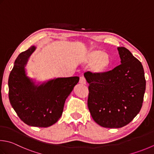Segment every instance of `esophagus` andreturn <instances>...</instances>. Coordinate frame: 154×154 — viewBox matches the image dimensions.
I'll return each instance as SVG.
<instances>
[{
	"mask_svg": "<svg viewBox=\"0 0 154 154\" xmlns=\"http://www.w3.org/2000/svg\"><path fill=\"white\" fill-rule=\"evenodd\" d=\"M79 83H80L81 84H83V85H85V84H86V79H85V78L83 76L80 77Z\"/></svg>",
	"mask_w": 154,
	"mask_h": 154,
	"instance_id": "obj_1",
	"label": "esophagus"
}]
</instances>
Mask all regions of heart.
Returning <instances> with one entry per match:
<instances>
[{"instance_id": "obj_1", "label": "heart", "mask_w": 154, "mask_h": 154, "mask_svg": "<svg viewBox=\"0 0 154 154\" xmlns=\"http://www.w3.org/2000/svg\"><path fill=\"white\" fill-rule=\"evenodd\" d=\"M85 64L91 65L92 72L101 75L109 70L111 65V59L107 53L101 50H92L87 53L82 58Z\"/></svg>"}]
</instances>
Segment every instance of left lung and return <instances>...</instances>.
I'll list each match as a JSON object with an SVG mask.
<instances>
[{
	"instance_id": "obj_1",
	"label": "left lung",
	"mask_w": 154,
	"mask_h": 154,
	"mask_svg": "<svg viewBox=\"0 0 154 154\" xmlns=\"http://www.w3.org/2000/svg\"><path fill=\"white\" fill-rule=\"evenodd\" d=\"M117 50L122 64L101 75L84 73L89 83L90 113L97 124L107 128H122L130 123L142 107L146 91L141 62L126 48Z\"/></svg>"
}]
</instances>
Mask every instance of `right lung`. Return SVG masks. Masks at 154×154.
Masks as SVG:
<instances>
[{
    "instance_id": "add662e5",
    "label": "right lung",
    "mask_w": 154,
    "mask_h": 154,
    "mask_svg": "<svg viewBox=\"0 0 154 154\" xmlns=\"http://www.w3.org/2000/svg\"><path fill=\"white\" fill-rule=\"evenodd\" d=\"M36 47L19 54L8 77V97L22 121L30 126L47 128L61 117L66 99L79 81V77L57 78L35 85L26 75L25 66Z\"/></svg>"
}]
</instances>
